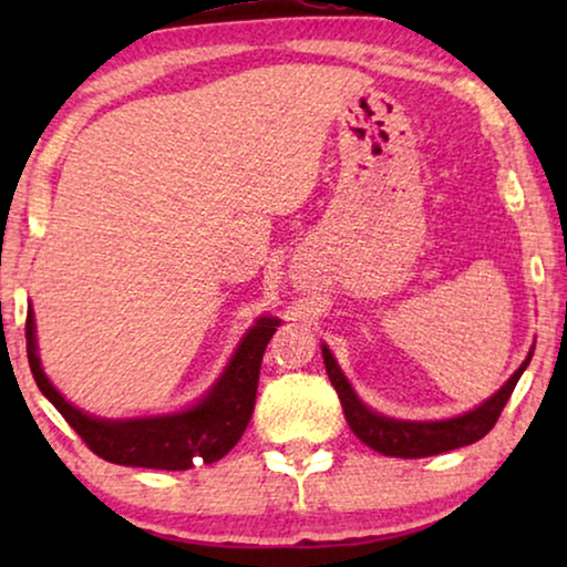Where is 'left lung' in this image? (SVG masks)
<instances>
[{
  "instance_id": "1",
  "label": "left lung",
  "mask_w": 567,
  "mask_h": 567,
  "mask_svg": "<svg viewBox=\"0 0 567 567\" xmlns=\"http://www.w3.org/2000/svg\"><path fill=\"white\" fill-rule=\"evenodd\" d=\"M532 353L534 346L522 367H518L514 374H511L508 382L503 384L493 398H487L483 405L472 408L462 415L444 417V421H400V417H390L371 410L367 402L355 394L351 382H348L343 374V369L338 367L336 355L330 353V348L322 343L324 369H328L330 382L336 386L351 431L363 441V444L374 449V452L384 456H402V460H417V456L452 452V449L470 446L483 439L485 433L493 429L495 421H498L501 410L506 408L516 382L522 379L526 367H529Z\"/></svg>"
}]
</instances>
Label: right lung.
<instances>
[{
  "instance_id": "obj_1",
  "label": "right lung",
  "mask_w": 567,
  "mask_h": 567,
  "mask_svg": "<svg viewBox=\"0 0 567 567\" xmlns=\"http://www.w3.org/2000/svg\"><path fill=\"white\" fill-rule=\"evenodd\" d=\"M278 324H281L278 317H258L239 340L212 390L190 408L165 415L97 417L72 405L51 384L41 367L33 307H28L25 322L28 363L38 390L66 417V423L80 433L84 444L105 462L146 470H190L193 464L221 460L243 439L255 410L262 353Z\"/></svg>"
}]
</instances>
